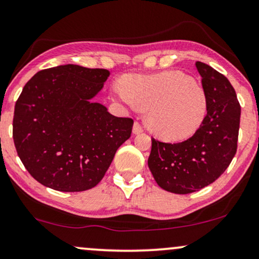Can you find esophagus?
<instances>
[{"instance_id":"obj_1","label":"esophagus","mask_w":259,"mask_h":259,"mask_svg":"<svg viewBox=\"0 0 259 259\" xmlns=\"http://www.w3.org/2000/svg\"><path fill=\"white\" fill-rule=\"evenodd\" d=\"M143 126L140 125L139 122L138 121H136L134 122V125H133V134H139V133H142L143 132Z\"/></svg>"}]
</instances>
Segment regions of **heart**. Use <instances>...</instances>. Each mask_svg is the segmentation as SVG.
I'll list each match as a JSON object with an SVG mask.
<instances>
[{
    "mask_svg": "<svg viewBox=\"0 0 259 259\" xmlns=\"http://www.w3.org/2000/svg\"><path fill=\"white\" fill-rule=\"evenodd\" d=\"M113 93L130 108L147 109L149 128L167 142L191 137L207 115L204 89L180 71L126 77L123 84L113 85Z\"/></svg>",
    "mask_w": 259,
    "mask_h": 259,
    "instance_id": "obj_1",
    "label": "heart"
}]
</instances>
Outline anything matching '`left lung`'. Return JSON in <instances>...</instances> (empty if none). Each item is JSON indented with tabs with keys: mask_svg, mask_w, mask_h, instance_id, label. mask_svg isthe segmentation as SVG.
Returning a JSON list of instances; mask_svg holds the SVG:
<instances>
[{
	"mask_svg": "<svg viewBox=\"0 0 259 259\" xmlns=\"http://www.w3.org/2000/svg\"><path fill=\"white\" fill-rule=\"evenodd\" d=\"M208 96L202 125L186 142L169 144L152 139L147 160L162 189L190 194L219 179L237 152L240 105L226 77L207 64L196 62Z\"/></svg>",
	"mask_w": 259,
	"mask_h": 259,
	"instance_id": "1",
	"label": "left lung"
}]
</instances>
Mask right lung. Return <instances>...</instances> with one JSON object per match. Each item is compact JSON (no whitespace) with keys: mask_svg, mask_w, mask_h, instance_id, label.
I'll list each match as a JSON object with an SVG mask.
<instances>
[{"mask_svg":"<svg viewBox=\"0 0 259 259\" xmlns=\"http://www.w3.org/2000/svg\"><path fill=\"white\" fill-rule=\"evenodd\" d=\"M109 75L68 64L36 72L23 87L13 139L22 164L42 186L70 193L92 189L131 137L132 119L114 116L93 101Z\"/></svg>","mask_w":259,"mask_h":259,"instance_id":"add662e5","label":"right lung"}]
</instances>
